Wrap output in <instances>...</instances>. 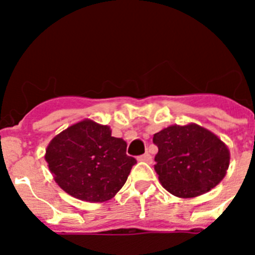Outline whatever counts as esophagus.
Listing matches in <instances>:
<instances>
[{"instance_id":"obj_1","label":"esophagus","mask_w":255,"mask_h":255,"mask_svg":"<svg viewBox=\"0 0 255 255\" xmlns=\"http://www.w3.org/2000/svg\"><path fill=\"white\" fill-rule=\"evenodd\" d=\"M138 161L148 162V163H149V162H152V155H150L148 152H147V153H144V154L139 155V157H138Z\"/></svg>"}]
</instances>
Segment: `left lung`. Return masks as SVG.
Here are the masks:
<instances>
[{
	"mask_svg": "<svg viewBox=\"0 0 255 255\" xmlns=\"http://www.w3.org/2000/svg\"><path fill=\"white\" fill-rule=\"evenodd\" d=\"M154 170L162 186L179 198H194L225 177L230 152L217 135L197 124L172 125L154 134Z\"/></svg>",
	"mask_w": 255,
	"mask_h": 255,
	"instance_id": "obj_1",
	"label": "left lung"
}]
</instances>
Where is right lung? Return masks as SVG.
I'll list each match as a JSON object with an SVG mask.
<instances>
[{
	"mask_svg": "<svg viewBox=\"0 0 255 255\" xmlns=\"http://www.w3.org/2000/svg\"><path fill=\"white\" fill-rule=\"evenodd\" d=\"M44 158L62 190L91 203L112 199L136 163L126 154V141L111 136L110 126L88 119L56 135Z\"/></svg>",
	"mask_w": 255,
	"mask_h": 255,
	"instance_id": "right-lung-1",
	"label": "right lung"
}]
</instances>
